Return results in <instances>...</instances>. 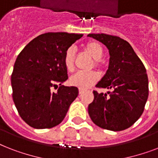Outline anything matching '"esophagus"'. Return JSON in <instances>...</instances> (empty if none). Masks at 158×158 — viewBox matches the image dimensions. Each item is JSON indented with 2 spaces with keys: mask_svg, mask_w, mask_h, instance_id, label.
I'll list each match as a JSON object with an SVG mask.
<instances>
[{
  "mask_svg": "<svg viewBox=\"0 0 158 158\" xmlns=\"http://www.w3.org/2000/svg\"><path fill=\"white\" fill-rule=\"evenodd\" d=\"M84 89H79V94H84Z\"/></svg>",
  "mask_w": 158,
  "mask_h": 158,
  "instance_id": "34e87169",
  "label": "esophagus"
}]
</instances>
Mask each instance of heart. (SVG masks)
<instances>
[{"mask_svg":"<svg viewBox=\"0 0 158 158\" xmlns=\"http://www.w3.org/2000/svg\"><path fill=\"white\" fill-rule=\"evenodd\" d=\"M84 48L94 57V59L95 60V65L98 67L100 66L101 64L100 60L102 58L104 54L103 48L101 43L97 41H90L85 44ZM74 57H75V51L73 48H69L64 52V64L65 69L69 72L74 70ZM98 79L99 75L96 72L79 71L70 77L69 84L72 86L77 87L79 89H86L94 85V84H96L98 81Z\"/></svg>","mask_w":158,"mask_h":158,"instance_id":"heart-1","label":"heart"}]
</instances>
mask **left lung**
Returning <instances> with one entry per match:
<instances>
[{"label":"left lung","mask_w":158,"mask_h":158,"mask_svg":"<svg viewBox=\"0 0 158 158\" xmlns=\"http://www.w3.org/2000/svg\"><path fill=\"white\" fill-rule=\"evenodd\" d=\"M110 54L109 66L97 88L111 89L107 94L94 91L89 105V116L99 127L120 131L135 124L143 112L148 97L146 69L127 41L105 33H90Z\"/></svg>","instance_id":"1"}]
</instances>
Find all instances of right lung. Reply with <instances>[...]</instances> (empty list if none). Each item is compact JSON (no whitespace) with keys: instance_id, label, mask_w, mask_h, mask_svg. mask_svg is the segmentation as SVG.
Here are the masks:
<instances>
[{"instance_id":"1","label":"right lung","mask_w":158,"mask_h":158,"mask_svg":"<svg viewBox=\"0 0 158 158\" xmlns=\"http://www.w3.org/2000/svg\"><path fill=\"white\" fill-rule=\"evenodd\" d=\"M83 34L47 33L38 36L19 54L11 74L14 102L20 117L35 129L61 123L79 94L76 87L61 85L68 79L65 51ZM60 85L57 92L52 86Z\"/></svg>"}]
</instances>
